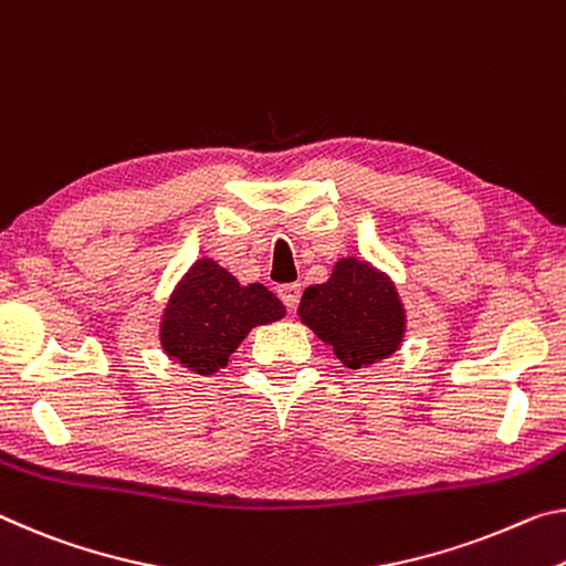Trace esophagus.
<instances>
[{"instance_id": "obj_1", "label": "esophagus", "mask_w": 566, "mask_h": 566, "mask_svg": "<svg viewBox=\"0 0 566 566\" xmlns=\"http://www.w3.org/2000/svg\"><path fill=\"white\" fill-rule=\"evenodd\" d=\"M276 294H280V300L284 302L286 310H297L300 297H302V284H282L280 290H276Z\"/></svg>"}]
</instances>
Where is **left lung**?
<instances>
[{
    "label": "left lung",
    "mask_w": 566,
    "mask_h": 566,
    "mask_svg": "<svg viewBox=\"0 0 566 566\" xmlns=\"http://www.w3.org/2000/svg\"><path fill=\"white\" fill-rule=\"evenodd\" d=\"M297 315L349 370L385 360L406 337L396 284L357 256H343L327 282L307 286Z\"/></svg>",
    "instance_id": "1"
}]
</instances>
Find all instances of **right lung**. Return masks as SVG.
<instances>
[{
  "label": "right lung",
  "instance_id": "obj_1",
  "mask_svg": "<svg viewBox=\"0 0 566 566\" xmlns=\"http://www.w3.org/2000/svg\"><path fill=\"white\" fill-rule=\"evenodd\" d=\"M284 315L274 292L262 284H239L234 274L203 256L170 292L158 337L170 360L196 375H213L229 365L251 329Z\"/></svg>",
  "mask_w": 566,
  "mask_h": 566
}]
</instances>
